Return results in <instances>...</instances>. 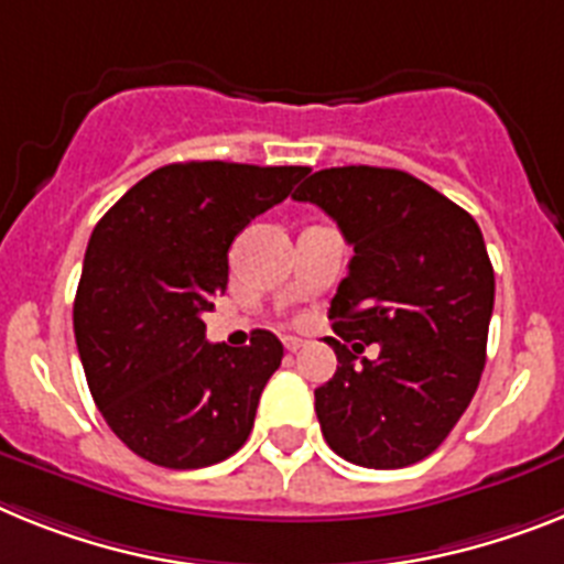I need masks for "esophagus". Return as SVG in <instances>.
<instances>
[{
  "label": "esophagus",
  "instance_id": "esophagus-1",
  "mask_svg": "<svg viewBox=\"0 0 564 564\" xmlns=\"http://www.w3.org/2000/svg\"><path fill=\"white\" fill-rule=\"evenodd\" d=\"M283 347L290 349V352H297V349L304 347V338H292V335H286V338H283Z\"/></svg>",
  "mask_w": 564,
  "mask_h": 564
}]
</instances>
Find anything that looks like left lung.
<instances>
[{
	"mask_svg": "<svg viewBox=\"0 0 564 564\" xmlns=\"http://www.w3.org/2000/svg\"><path fill=\"white\" fill-rule=\"evenodd\" d=\"M352 246L329 304L338 370L315 390L326 444L352 465L395 470L451 435L479 387L494 267L479 224L413 174L376 165L315 172L292 194ZM379 344L376 362L364 346Z\"/></svg>",
	"mask_w": 564,
	"mask_h": 564,
	"instance_id": "1",
	"label": "left lung"
}]
</instances>
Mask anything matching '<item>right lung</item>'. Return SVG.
Returning a JSON list of instances; mask_svg holds the SVG:
<instances>
[{"mask_svg": "<svg viewBox=\"0 0 564 564\" xmlns=\"http://www.w3.org/2000/svg\"><path fill=\"white\" fill-rule=\"evenodd\" d=\"M306 165L192 160L122 194L91 231L74 301L79 361L99 413L129 451L169 470L238 453L283 344L206 340L203 312L229 283V246L290 197Z\"/></svg>", "mask_w": 564, "mask_h": 564, "instance_id": "right-lung-1", "label": "right lung"}]
</instances>
